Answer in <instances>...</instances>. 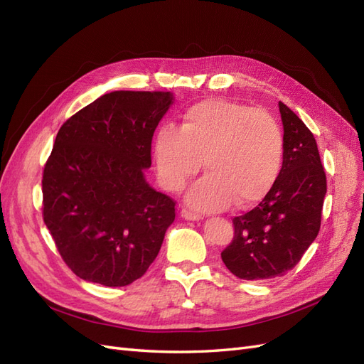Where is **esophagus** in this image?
Wrapping results in <instances>:
<instances>
[{
  "label": "esophagus",
  "instance_id": "34e87169",
  "mask_svg": "<svg viewBox=\"0 0 364 364\" xmlns=\"http://www.w3.org/2000/svg\"><path fill=\"white\" fill-rule=\"evenodd\" d=\"M181 215H182L185 220H191V222H196V220H200V218H202V214L194 213V211H191V209H186V208L182 209Z\"/></svg>",
  "mask_w": 364,
  "mask_h": 364
}]
</instances>
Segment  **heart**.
<instances>
[{
	"instance_id": "heart-1",
	"label": "heart",
	"mask_w": 364,
	"mask_h": 364,
	"mask_svg": "<svg viewBox=\"0 0 364 364\" xmlns=\"http://www.w3.org/2000/svg\"><path fill=\"white\" fill-rule=\"evenodd\" d=\"M156 170L165 190L181 193L200 171H208L188 194L202 211L235 202L247 208L262 200L278 181L284 135L273 115L246 105L208 98L190 106L179 129L162 126L153 141Z\"/></svg>"
}]
</instances>
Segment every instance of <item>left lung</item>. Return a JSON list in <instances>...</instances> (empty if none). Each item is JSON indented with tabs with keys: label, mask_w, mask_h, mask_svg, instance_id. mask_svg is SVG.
Masks as SVG:
<instances>
[{
	"label": "left lung",
	"mask_w": 364,
	"mask_h": 364,
	"mask_svg": "<svg viewBox=\"0 0 364 364\" xmlns=\"http://www.w3.org/2000/svg\"><path fill=\"white\" fill-rule=\"evenodd\" d=\"M284 161L278 181L252 211L232 218L234 238L222 252L230 273L246 281L282 277L318 234L326 174L316 139L304 121L279 102Z\"/></svg>",
	"instance_id": "1"
}]
</instances>
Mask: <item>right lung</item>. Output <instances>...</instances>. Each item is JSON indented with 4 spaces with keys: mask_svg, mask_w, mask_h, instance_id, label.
<instances>
[{
    "mask_svg": "<svg viewBox=\"0 0 364 364\" xmlns=\"http://www.w3.org/2000/svg\"><path fill=\"white\" fill-rule=\"evenodd\" d=\"M164 91H114L68 118L42 174V217L77 277L123 287L158 257L176 202L146 182Z\"/></svg>",
    "mask_w": 364,
    "mask_h": 364,
    "instance_id": "right-lung-1",
    "label": "right lung"
}]
</instances>
